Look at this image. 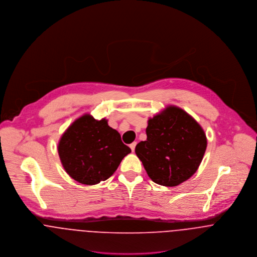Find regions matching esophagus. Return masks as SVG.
I'll return each instance as SVG.
<instances>
[{
	"label": "esophagus",
	"mask_w": 257,
	"mask_h": 257,
	"mask_svg": "<svg viewBox=\"0 0 257 257\" xmlns=\"http://www.w3.org/2000/svg\"><path fill=\"white\" fill-rule=\"evenodd\" d=\"M136 142H133L132 144H130V148H131V150H132V152H134L135 151V147H136Z\"/></svg>",
	"instance_id": "esophagus-1"
}]
</instances>
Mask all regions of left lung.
<instances>
[{
    "label": "left lung",
    "mask_w": 257,
    "mask_h": 257,
    "mask_svg": "<svg viewBox=\"0 0 257 257\" xmlns=\"http://www.w3.org/2000/svg\"><path fill=\"white\" fill-rule=\"evenodd\" d=\"M147 140L135 153L157 184L176 186L199 168L207 138L199 123L183 109L170 105L148 121Z\"/></svg>",
    "instance_id": "1"
}]
</instances>
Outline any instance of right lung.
<instances>
[{
  "label": "right lung",
  "instance_id": "add662e5",
  "mask_svg": "<svg viewBox=\"0 0 257 257\" xmlns=\"http://www.w3.org/2000/svg\"><path fill=\"white\" fill-rule=\"evenodd\" d=\"M131 149L106 119L78 118L62 135L58 154L64 170L76 181L94 185L109 178Z\"/></svg>",
  "mask_w": 257,
  "mask_h": 257
}]
</instances>
